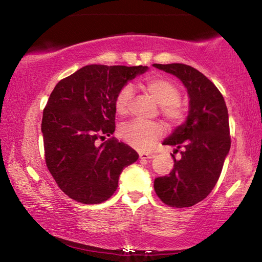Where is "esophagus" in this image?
I'll use <instances>...</instances> for the list:
<instances>
[{
  "instance_id": "obj_1",
  "label": "esophagus",
  "mask_w": 262,
  "mask_h": 262,
  "mask_svg": "<svg viewBox=\"0 0 262 262\" xmlns=\"http://www.w3.org/2000/svg\"><path fill=\"white\" fill-rule=\"evenodd\" d=\"M155 157L154 154H150V152H141L140 154V158L141 159H151Z\"/></svg>"
}]
</instances>
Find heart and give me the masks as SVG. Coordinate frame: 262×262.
<instances>
[{
    "label": "heart",
    "instance_id": "b5f03b06",
    "mask_svg": "<svg viewBox=\"0 0 262 262\" xmlns=\"http://www.w3.org/2000/svg\"><path fill=\"white\" fill-rule=\"evenodd\" d=\"M142 86L152 98L161 105L162 114L170 122H179L184 117V111L179 104L180 91L173 82L159 76L145 79ZM133 99L132 85L121 88L115 98V110L119 114H127ZM163 127L155 122L133 120L123 125L120 135L121 139L137 150H147L161 139Z\"/></svg>",
    "mask_w": 262,
    "mask_h": 262
}]
</instances>
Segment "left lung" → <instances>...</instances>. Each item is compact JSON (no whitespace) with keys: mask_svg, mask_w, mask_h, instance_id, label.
I'll list each match as a JSON object with an SVG mask.
<instances>
[{"mask_svg":"<svg viewBox=\"0 0 262 262\" xmlns=\"http://www.w3.org/2000/svg\"><path fill=\"white\" fill-rule=\"evenodd\" d=\"M174 75L187 89L189 98L186 121L164 140V145L180 149L170 174L155 179L154 188L165 205L186 208L206 199L215 187L227 158L230 141L229 114L223 96L210 79L183 63L152 64Z\"/></svg>","mask_w":262,"mask_h":262,"instance_id":"1","label":"left lung"}]
</instances>
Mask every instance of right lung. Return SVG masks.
Here are the masks:
<instances>
[{
	"label": "right lung",
	"instance_id": "obj_1",
	"mask_svg": "<svg viewBox=\"0 0 262 262\" xmlns=\"http://www.w3.org/2000/svg\"><path fill=\"white\" fill-rule=\"evenodd\" d=\"M147 66H85L56 84L43 110L46 165L73 200L95 205L112 196L123 167L139 155L114 137L115 98Z\"/></svg>",
	"mask_w": 262,
	"mask_h": 262
}]
</instances>
